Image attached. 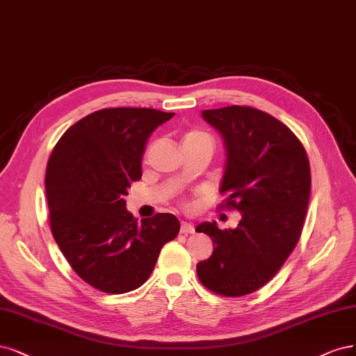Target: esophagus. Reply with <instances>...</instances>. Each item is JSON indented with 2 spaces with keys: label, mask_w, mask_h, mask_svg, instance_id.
Segmentation results:
<instances>
[{
  "label": "esophagus",
  "mask_w": 356,
  "mask_h": 356,
  "mask_svg": "<svg viewBox=\"0 0 356 356\" xmlns=\"http://www.w3.org/2000/svg\"><path fill=\"white\" fill-rule=\"evenodd\" d=\"M181 232L182 234H193L194 232V225L193 224H190V222H182L181 224Z\"/></svg>",
  "instance_id": "esophagus-1"
}]
</instances>
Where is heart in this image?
<instances>
[{"label": "heart", "instance_id": "obj_1", "mask_svg": "<svg viewBox=\"0 0 356 356\" xmlns=\"http://www.w3.org/2000/svg\"><path fill=\"white\" fill-rule=\"evenodd\" d=\"M197 137H206V134H203L200 131H191L186 136V138H197ZM186 138H184V140H186Z\"/></svg>", "mask_w": 356, "mask_h": 356}]
</instances>
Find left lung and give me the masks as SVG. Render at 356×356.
Returning a JSON list of instances; mask_svg holds the SVG:
<instances>
[{
    "label": "left lung",
    "instance_id": "left-lung-1",
    "mask_svg": "<svg viewBox=\"0 0 356 356\" xmlns=\"http://www.w3.org/2000/svg\"><path fill=\"white\" fill-rule=\"evenodd\" d=\"M202 118L224 140L219 191L241 219L236 229H219L215 220L197 225L213 241L197 275L218 295L244 296L265 286L299 241L311 194L309 161L295 134L261 110L229 106L203 110Z\"/></svg>",
    "mask_w": 356,
    "mask_h": 356
}]
</instances>
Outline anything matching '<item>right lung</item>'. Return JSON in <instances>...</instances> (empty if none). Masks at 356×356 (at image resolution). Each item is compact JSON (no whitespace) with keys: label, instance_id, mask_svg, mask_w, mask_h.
Listing matches in <instances>:
<instances>
[{"label":"right lung","instance_id":"obj_1","mask_svg":"<svg viewBox=\"0 0 356 356\" xmlns=\"http://www.w3.org/2000/svg\"><path fill=\"white\" fill-rule=\"evenodd\" d=\"M175 113L103 108L72 125L50 156L45 193L53 237L72 269L97 290L120 295L143 286L161 249L179 232L172 213L138 219L127 211L143 175L144 145Z\"/></svg>","mask_w":356,"mask_h":356}]
</instances>
